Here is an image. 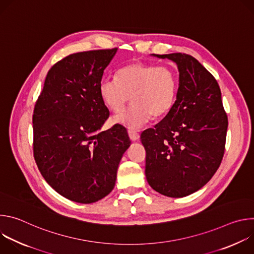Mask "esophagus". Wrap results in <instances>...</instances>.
Listing matches in <instances>:
<instances>
[{
	"label": "esophagus",
	"instance_id": "esophagus-1",
	"mask_svg": "<svg viewBox=\"0 0 254 254\" xmlns=\"http://www.w3.org/2000/svg\"><path fill=\"white\" fill-rule=\"evenodd\" d=\"M127 133H128V136L131 140H137L139 138V133L137 130H134V129H128L127 130Z\"/></svg>",
	"mask_w": 254,
	"mask_h": 254
}]
</instances>
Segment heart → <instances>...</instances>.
<instances>
[{"instance_id":"obj_1","label":"heart","mask_w":254,"mask_h":254,"mask_svg":"<svg viewBox=\"0 0 254 254\" xmlns=\"http://www.w3.org/2000/svg\"><path fill=\"white\" fill-rule=\"evenodd\" d=\"M178 75L168 65L135 62L121 68L117 78L102 77L98 92L104 105L118 113L131 96L133 103L113 118V123L138 128L154 117H162L173 107L178 91Z\"/></svg>"}]
</instances>
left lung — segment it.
<instances>
[{"label": "left lung", "instance_id": "1", "mask_svg": "<svg viewBox=\"0 0 254 254\" xmlns=\"http://www.w3.org/2000/svg\"><path fill=\"white\" fill-rule=\"evenodd\" d=\"M176 62L177 98L168 115L140 134L146 149V178L162 195L181 198L206 185L223 159L227 115L220 87L193 56L156 55Z\"/></svg>", "mask_w": 254, "mask_h": 254}]
</instances>
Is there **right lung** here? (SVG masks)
<instances>
[{"label": "right lung", "instance_id": "1", "mask_svg": "<svg viewBox=\"0 0 254 254\" xmlns=\"http://www.w3.org/2000/svg\"><path fill=\"white\" fill-rule=\"evenodd\" d=\"M118 48L70 54L48 71L33 114V152L46 182L82 204L110 194L130 146L125 127L100 131L110 117L98 83Z\"/></svg>", "mask_w": 254, "mask_h": 254}]
</instances>
